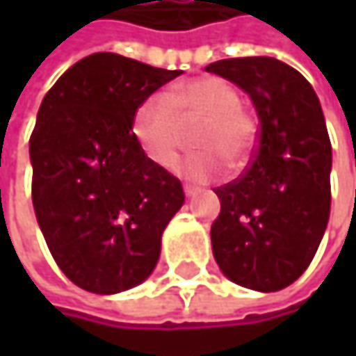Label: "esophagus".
<instances>
[{
    "instance_id": "1",
    "label": "esophagus",
    "mask_w": 356,
    "mask_h": 356,
    "mask_svg": "<svg viewBox=\"0 0 356 356\" xmlns=\"http://www.w3.org/2000/svg\"><path fill=\"white\" fill-rule=\"evenodd\" d=\"M183 191H185V195H187V197H193V195L197 193V189H195L193 185H183Z\"/></svg>"
}]
</instances>
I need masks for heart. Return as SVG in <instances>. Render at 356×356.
<instances>
[{
    "instance_id": "heart-1",
    "label": "heart",
    "mask_w": 356,
    "mask_h": 356,
    "mask_svg": "<svg viewBox=\"0 0 356 356\" xmlns=\"http://www.w3.org/2000/svg\"><path fill=\"white\" fill-rule=\"evenodd\" d=\"M193 123L200 125L191 142L202 150L187 154L175 165L183 177L195 181L218 177L225 161L243 165L255 146V119L241 108L237 88L218 76L181 82L169 95H150L136 108L131 131L154 165L171 167L183 144V127Z\"/></svg>"
}]
</instances>
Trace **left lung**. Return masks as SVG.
<instances>
[{
    "instance_id": "left-lung-1",
    "label": "left lung",
    "mask_w": 356,
    "mask_h": 356,
    "mask_svg": "<svg viewBox=\"0 0 356 356\" xmlns=\"http://www.w3.org/2000/svg\"><path fill=\"white\" fill-rule=\"evenodd\" d=\"M206 72L243 88L259 117L248 169L214 189V259L241 286L280 291L307 270L330 218L332 146L320 101L295 67L274 57L220 59Z\"/></svg>"
}]
</instances>
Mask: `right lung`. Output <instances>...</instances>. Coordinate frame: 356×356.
I'll return each mask as SVG.
<instances>
[{
    "label": "right lung",
    "instance_id": "1",
    "mask_svg": "<svg viewBox=\"0 0 356 356\" xmlns=\"http://www.w3.org/2000/svg\"><path fill=\"white\" fill-rule=\"evenodd\" d=\"M181 70L95 53L44 95L31 136L33 206L61 272L80 289L113 295L154 270L161 237L183 206L175 175L138 146V105Z\"/></svg>",
    "mask_w": 356,
    "mask_h": 356
}]
</instances>
